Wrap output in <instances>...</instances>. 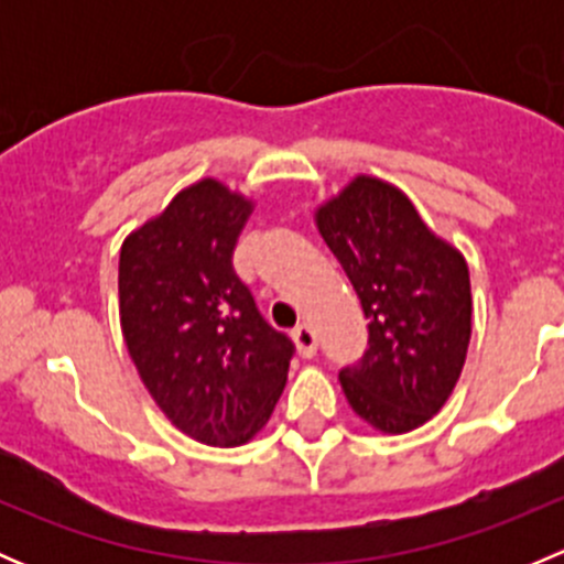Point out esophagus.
<instances>
[{"label":"esophagus","instance_id":"34e87169","mask_svg":"<svg viewBox=\"0 0 564 564\" xmlns=\"http://www.w3.org/2000/svg\"><path fill=\"white\" fill-rule=\"evenodd\" d=\"M294 344H297V351L303 357H314L316 355V333L308 327V324H300L297 329L292 333Z\"/></svg>","mask_w":564,"mask_h":564}]
</instances>
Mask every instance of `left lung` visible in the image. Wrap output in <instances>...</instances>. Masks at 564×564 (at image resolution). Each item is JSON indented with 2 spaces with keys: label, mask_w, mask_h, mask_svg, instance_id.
<instances>
[{
  "label": "left lung",
  "mask_w": 564,
  "mask_h": 564,
  "mask_svg": "<svg viewBox=\"0 0 564 564\" xmlns=\"http://www.w3.org/2000/svg\"><path fill=\"white\" fill-rule=\"evenodd\" d=\"M368 318V349L338 379L373 429L429 423L456 388L471 335L469 270L398 187L357 176L316 213Z\"/></svg>",
  "instance_id": "left-lung-1"
}]
</instances>
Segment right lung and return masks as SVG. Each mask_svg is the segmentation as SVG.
<instances>
[{"label": "right lung", "mask_w": 564, "mask_h": 564, "mask_svg": "<svg viewBox=\"0 0 564 564\" xmlns=\"http://www.w3.org/2000/svg\"><path fill=\"white\" fill-rule=\"evenodd\" d=\"M248 215L246 198L202 180L119 250V318L135 371L176 429L213 447L264 429L294 357L231 264Z\"/></svg>", "instance_id": "add662e5"}]
</instances>
